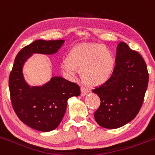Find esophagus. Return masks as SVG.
Masks as SVG:
<instances>
[{
	"mask_svg": "<svg viewBox=\"0 0 155 155\" xmlns=\"http://www.w3.org/2000/svg\"><path fill=\"white\" fill-rule=\"evenodd\" d=\"M89 90H87V88H85V87H81V96H86V95L87 94V93H89Z\"/></svg>",
	"mask_w": 155,
	"mask_h": 155,
	"instance_id": "34e87169",
	"label": "esophagus"
}]
</instances>
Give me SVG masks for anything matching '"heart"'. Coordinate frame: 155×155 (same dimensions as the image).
I'll return each instance as SVG.
<instances>
[{
	"label": "heart",
	"mask_w": 155,
	"mask_h": 155,
	"mask_svg": "<svg viewBox=\"0 0 155 155\" xmlns=\"http://www.w3.org/2000/svg\"><path fill=\"white\" fill-rule=\"evenodd\" d=\"M116 60L108 47L98 44H82L71 49L62 69L67 75L74 77L80 69L81 79L89 86L105 84L114 74Z\"/></svg>",
	"instance_id": "obj_1"
}]
</instances>
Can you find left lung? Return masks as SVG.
<instances>
[{
	"label": "left lung",
	"mask_w": 155,
	"mask_h": 155,
	"mask_svg": "<svg viewBox=\"0 0 155 155\" xmlns=\"http://www.w3.org/2000/svg\"><path fill=\"white\" fill-rule=\"evenodd\" d=\"M114 74L105 84L93 90L101 101L94 117L100 127H121L139 113L148 87L146 64L139 53L124 42L117 45Z\"/></svg>",
	"instance_id": "left-lung-1"
}]
</instances>
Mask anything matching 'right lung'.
I'll return each mask as SVG.
<instances>
[{"instance_id":"obj_1","label":"right lung","mask_w":155,"mask_h":155,"mask_svg":"<svg viewBox=\"0 0 155 155\" xmlns=\"http://www.w3.org/2000/svg\"><path fill=\"white\" fill-rule=\"evenodd\" d=\"M64 40H38L22 48L15 59L9 78L12 105L21 121L41 132L58 127L62 121L69 98L81 95L75 83L53 76L41 86H31L23 75L25 62L35 53L53 55L63 45Z\"/></svg>"}]
</instances>
